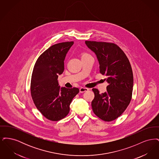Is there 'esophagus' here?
Listing matches in <instances>:
<instances>
[{"label":"esophagus","mask_w":159,"mask_h":159,"mask_svg":"<svg viewBox=\"0 0 159 159\" xmlns=\"http://www.w3.org/2000/svg\"><path fill=\"white\" fill-rule=\"evenodd\" d=\"M80 93H83V92H86V91H88L89 89H88V88H83V87H82V88H80Z\"/></svg>","instance_id":"obj_1"}]
</instances>
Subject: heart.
I'll list each match as a JSON object with an SVG mask.
<instances>
[{
    "instance_id": "heart-1",
    "label": "heart",
    "mask_w": 159,
    "mask_h": 159,
    "mask_svg": "<svg viewBox=\"0 0 159 159\" xmlns=\"http://www.w3.org/2000/svg\"><path fill=\"white\" fill-rule=\"evenodd\" d=\"M88 54H87V53H83V55H82V56H85V55H88Z\"/></svg>"
}]
</instances>
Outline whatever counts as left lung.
<instances>
[{
	"mask_svg": "<svg viewBox=\"0 0 159 159\" xmlns=\"http://www.w3.org/2000/svg\"><path fill=\"white\" fill-rule=\"evenodd\" d=\"M85 44L95 53L99 72L107 76V91L99 93L92 89L95 97L92 101L93 113L106 121L118 118L129 106L132 98L134 77L128 58L114 43L85 41Z\"/></svg>",
	"mask_w": 159,
	"mask_h": 159,
	"instance_id": "1",
	"label": "left lung"
}]
</instances>
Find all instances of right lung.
I'll return each instance as SVG.
<instances>
[{
  "instance_id": "obj_1",
  "label": "right lung",
  "mask_w": 159,
  "mask_h": 159,
  "mask_svg": "<svg viewBox=\"0 0 159 159\" xmlns=\"http://www.w3.org/2000/svg\"><path fill=\"white\" fill-rule=\"evenodd\" d=\"M73 44L67 42L51 46L40 55L33 68L31 97L38 110L51 121H58L68 114L72 99L79 92L76 88H61L58 81L64 70L66 55Z\"/></svg>"
}]
</instances>
